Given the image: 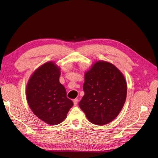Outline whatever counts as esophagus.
Listing matches in <instances>:
<instances>
[{"label":"esophagus","instance_id":"esophagus-1","mask_svg":"<svg viewBox=\"0 0 158 158\" xmlns=\"http://www.w3.org/2000/svg\"><path fill=\"white\" fill-rule=\"evenodd\" d=\"M78 101H79L78 98L73 99V104H74V106H77V103H78Z\"/></svg>","mask_w":158,"mask_h":158}]
</instances>
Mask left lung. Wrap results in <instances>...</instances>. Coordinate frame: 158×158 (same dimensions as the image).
<instances>
[{
  "label": "left lung",
  "mask_w": 158,
  "mask_h": 158,
  "mask_svg": "<svg viewBox=\"0 0 158 158\" xmlns=\"http://www.w3.org/2000/svg\"><path fill=\"white\" fill-rule=\"evenodd\" d=\"M85 95L79 106L91 123L104 125L116 118L127 98V85L121 72L105 61L94 63L85 73Z\"/></svg>",
  "instance_id": "8db88e82"
}]
</instances>
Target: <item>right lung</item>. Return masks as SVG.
Returning a JSON list of instances; mask_svg holds the SVG:
<instances>
[{
	"label": "right lung",
	"instance_id": "add662e5",
	"mask_svg": "<svg viewBox=\"0 0 158 158\" xmlns=\"http://www.w3.org/2000/svg\"><path fill=\"white\" fill-rule=\"evenodd\" d=\"M60 68L49 61L37 69L30 77L26 97L31 111L50 125L61 123L73 102L67 97L65 87L59 81Z\"/></svg>",
	"mask_w": 158,
	"mask_h": 158
}]
</instances>
